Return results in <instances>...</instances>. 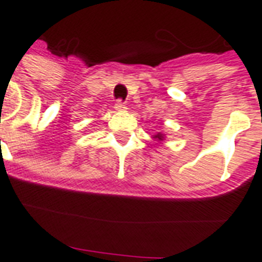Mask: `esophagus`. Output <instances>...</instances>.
Returning <instances> with one entry per match:
<instances>
[{
  "label": "esophagus",
  "instance_id": "1",
  "mask_svg": "<svg viewBox=\"0 0 262 262\" xmlns=\"http://www.w3.org/2000/svg\"><path fill=\"white\" fill-rule=\"evenodd\" d=\"M114 108H115V110H117V111L125 110V108H126V106H125V102H123V100H121V99H118V100L115 102Z\"/></svg>",
  "mask_w": 262,
  "mask_h": 262
}]
</instances>
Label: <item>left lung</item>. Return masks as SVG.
I'll list each match as a JSON object with an SVG mask.
<instances>
[{"label":"left lung","mask_w":262,"mask_h":262,"mask_svg":"<svg viewBox=\"0 0 262 262\" xmlns=\"http://www.w3.org/2000/svg\"><path fill=\"white\" fill-rule=\"evenodd\" d=\"M155 137H156V139H159V140H163V135H162V133H159V135H156Z\"/></svg>","instance_id":"8db88e82"}]
</instances>
